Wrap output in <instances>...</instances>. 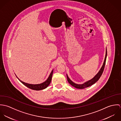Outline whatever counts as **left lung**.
<instances>
[{
  "mask_svg": "<svg viewBox=\"0 0 121 121\" xmlns=\"http://www.w3.org/2000/svg\"><path fill=\"white\" fill-rule=\"evenodd\" d=\"M107 56V48H106V54H105V57L103 65L102 67H101V69H100L99 71L98 72V73L92 79L86 81V82H84L83 84H76L70 80V79L69 77L68 74H67V80H68V81L69 82V84H70V85H71L72 86H74V87H75L76 88H78V89L85 88H86L88 86H91V85L95 84L96 82H97L99 80V79L101 77V75H102V73L104 72V69L105 63H106Z\"/></svg>",
  "mask_w": 121,
  "mask_h": 121,
  "instance_id": "obj_1",
  "label": "left lung"
}]
</instances>
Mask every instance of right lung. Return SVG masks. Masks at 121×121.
Masks as SVG:
<instances>
[{"instance_id": "1", "label": "right lung", "mask_w": 121, "mask_h": 121, "mask_svg": "<svg viewBox=\"0 0 121 121\" xmlns=\"http://www.w3.org/2000/svg\"><path fill=\"white\" fill-rule=\"evenodd\" d=\"M53 69L51 71V72L49 77H48V78L47 79V80L46 81H45L44 82H42V83H41L40 84H29V83L23 82V81H21L17 77L16 74H15V75L17 77V79L22 84H23L25 86H27V87L31 89H33V90H42V89H44L47 88L48 86H49V85L50 84V82H51V80H52V73H53Z\"/></svg>"}]
</instances>
